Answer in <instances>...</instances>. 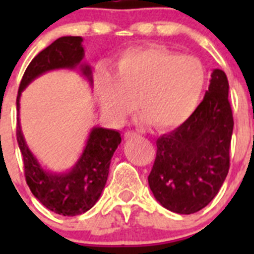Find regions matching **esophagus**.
I'll list each match as a JSON object with an SVG mask.
<instances>
[{"label": "esophagus", "mask_w": 254, "mask_h": 254, "mask_svg": "<svg viewBox=\"0 0 254 254\" xmlns=\"http://www.w3.org/2000/svg\"><path fill=\"white\" fill-rule=\"evenodd\" d=\"M136 136H137V132H134V131H127L125 133L126 138H132V137H136Z\"/></svg>", "instance_id": "34e87169"}]
</instances>
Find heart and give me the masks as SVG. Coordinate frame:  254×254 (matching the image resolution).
Listing matches in <instances>:
<instances>
[{
	"label": "heart",
	"instance_id": "heart-1",
	"mask_svg": "<svg viewBox=\"0 0 254 254\" xmlns=\"http://www.w3.org/2000/svg\"><path fill=\"white\" fill-rule=\"evenodd\" d=\"M206 68L193 56L159 47L126 51L113 64V77L102 72V107L117 122L126 120L137 102L143 121L170 128L187 121L206 85Z\"/></svg>",
	"mask_w": 254,
	"mask_h": 254
}]
</instances>
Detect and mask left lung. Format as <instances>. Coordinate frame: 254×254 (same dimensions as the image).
<instances>
[{
  "label": "left lung",
  "mask_w": 254,
  "mask_h": 254,
  "mask_svg": "<svg viewBox=\"0 0 254 254\" xmlns=\"http://www.w3.org/2000/svg\"><path fill=\"white\" fill-rule=\"evenodd\" d=\"M223 69L211 73L208 90L192 116L156 140L149 186L159 203L182 215L194 214L214 199L230 165L232 108Z\"/></svg>",
  "instance_id": "obj_1"
}]
</instances>
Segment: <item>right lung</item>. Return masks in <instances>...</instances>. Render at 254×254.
Returning <instances> with one entry per match:
<instances>
[{
  "label": "right lung",
  "mask_w": 254,
  "mask_h": 254,
  "mask_svg": "<svg viewBox=\"0 0 254 254\" xmlns=\"http://www.w3.org/2000/svg\"><path fill=\"white\" fill-rule=\"evenodd\" d=\"M85 51L81 37H61L33 58L22 76L17 93L16 108L20 111L22 90L33 80L53 69H75L93 85L91 67L82 64ZM16 137L22 155L25 179L35 198L48 210L64 216H76L90 210L99 199L107 183L112 156L121 143L116 129L93 127L84 150L72 168L55 173L43 168L30 151L17 118Z\"/></svg>",
  "instance_id": "right-lung-1"
}]
</instances>
